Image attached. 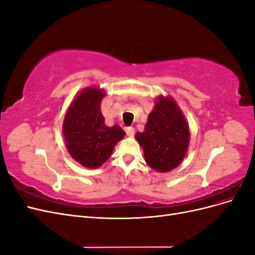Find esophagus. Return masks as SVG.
I'll return each instance as SVG.
<instances>
[{"label":"esophagus","mask_w":255,"mask_h":255,"mask_svg":"<svg viewBox=\"0 0 255 255\" xmlns=\"http://www.w3.org/2000/svg\"><path fill=\"white\" fill-rule=\"evenodd\" d=\"M126 132L128 136H133L135 134V128L132 127H128V128H126Z\"/></svg>","instance_id":"esophagus-1"}]
</instances>
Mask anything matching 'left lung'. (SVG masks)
I'll list each match as a JSON object with an SVG mask.
<instances>
[{"mask_svg":"<svg viewBox=\"0 0 255 255\" xmlns=\"http://www.w3.org/2000/svg\"><path fill=\"white\" fill-rule=\"evenodd\" d=\"M143 132L135 135L144 160L153 170L169 172L182 164L190 140L186 117L170 96L160 95L154 102Z\"/></svg>","mask_w":255,"mask_h":255,"instance_id":"obj_1","label":"left lung"}]
</instances>
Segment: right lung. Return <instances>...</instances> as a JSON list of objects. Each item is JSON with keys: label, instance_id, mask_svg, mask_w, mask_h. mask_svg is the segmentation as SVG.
I'll return each mask as SVG.
<instances>
[{"label": "right lung", "instance_id": "add662e5", "mask_svg": "<svg viewBox=\"0 0 255 255\" xmlns=\"http://www.w3.org/2000/svg\"><path fill=\"white\" fill-rule=\"evenodd\" d=\"M105 90L98 86L82 89L69 105L63 123L66 148L83 167H101L126 133L118 126L107 127L101 112Z\"/></svg>", "mask_w": 255, "mask_h": 255}]
</instances>
